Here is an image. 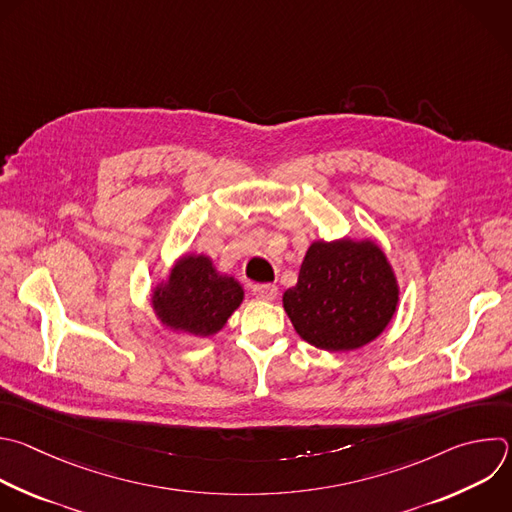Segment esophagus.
I'll list each match as a JSON object with an SVG mask.
<instances>
[{"mask_svg": "<svg viewBox=\"0 0 512 512\" xmlns=\"http://www.w3.org/2000/svg\"><path fill=\"white\" fill-rule=\"evenodd\" d=\"M277 287L271 285V283H263V285H253V295L257 299H263V301H273L277 297Z\"/></svg>", "mask_w": 512, "mask_h": 512, "instance_id": "1", "label": "esophagus"}]
</instances>
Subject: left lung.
Here are the masks:
<instances>
[{"label": "left lung", "instance_id": "obj_1", "mask_svg": "<svg viewBox=\"0 0 512 512\" xmlns=\"http://www.w3.org/2000/svg\"><path fill=\"white\" fill-rule=\"evenodd\" d=\"M400 289L386 253L370 239L313 241L283 307L307 344L325 352L364 348L388 327Z\"/></svg>", "mask_w": 512, "mask_h": 512}]
</instances>
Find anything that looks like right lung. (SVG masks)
Segmentation results:
<instances>
[{"label":"right lung","mask_w":512,"mask_h":512,"mask_svg":"<svg viewBox=\"0 0 512 512\" xmlns=\"http://www.w3.org/2000/svg\"><path fill=\"white\" fill-rule=\"evenodd\" d=\"M243 287L221 275L205 255H185L152 291V309L162 325L199 337L215 335L243 301Z\"/></svg>","instance_id":"obj_1"}]
</instances>
